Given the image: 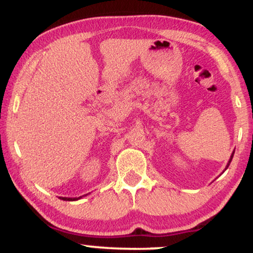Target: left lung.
Wrapping results in <instances>:
<instances>
[{"mask_svg":"<svg viewBox=\"0 0 253 253\" xmlns=\"http://www.w3.org/2000/svg\"><path fill=\"white\" fill-rule=\"evenodd\" d=\"M233 155H234V152H233V153H232V156H231V159H229V162H228V164H227V168H228V165H229V163H231L232 158H233Z\"/></svg>","mask_w":253,"mask_h":253,"instance_id":"left-lung-1","label":"left lung"}]
</instances>
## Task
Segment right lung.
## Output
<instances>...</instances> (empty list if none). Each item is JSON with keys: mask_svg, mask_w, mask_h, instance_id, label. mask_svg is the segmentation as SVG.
I'll list each match as a JSON object with an SVG mask.
<instances>
[{"mask_svg": "<svg viewBox=\"0 0 253 253\" xmlns=\"http://www.w3.org/2000/svg\"><path fill=\"white\" fill-rule=\"evenodd\" d=\"M80 199V197H78ZM78 199H71V197H62V200H65V201H75V200H78Z\"/></svg>", "mask_w": 253, "mask_h": 253, "instance_id": "add662e5", "label": "right lung"}]
</instances>
